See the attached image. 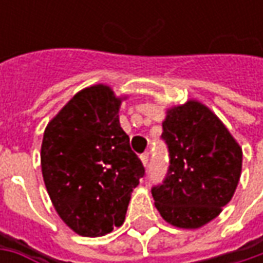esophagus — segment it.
Returning <instances> with one entry per match:
<instances>
[{"mask_svg": "<svg viewBox=\"0 0 263 263\" xmlns=\"http://www.w3.org/2000/svg\"><path fill=\"white\" fill-rule=\"evenodd\" d=\"M140 159H142L143 165L147 168V162H149V152H145V154H142V155H140Z\"/></svg>", "mask_w": 263, "mask_h": 263, "instance_id": "34e87169", "label": "esophagus"}]
</instances>
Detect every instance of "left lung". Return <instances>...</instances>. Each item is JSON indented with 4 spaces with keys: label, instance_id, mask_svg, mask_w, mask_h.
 <instances>
[{
    "label": "left lung",
    "instance_id": "left-lung-1",
    "mask_svg": "<svg viewBox=\"0 0 263 263\" xmlns=\"http://www.w3.org/2000/svg\"><path fill=\"white\" fill-rule=\"evenodd\" d=\"M162 128L170 165L162 183L152 187L155 206L176 227H202L234 195L241 149L219 118L196 101L168 109Z\"/></svg>",
    "mask_w": 263,
    "mask_h": 263
}]
</instances>
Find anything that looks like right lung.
<instances>
[{
	"instance_id": "right-lung-1",
	"label": "right lung",
	"mask_w": 263,
	"mask_h": 263,
	"mask_svg": "<svg viewBox=\"0 0 263 263\" xmlns=\"http://www.w3.org/2000/svg\"><path fill=\"white\" fill-rule=\"evenodd\" d=\"M121 101L96 85L71 98L46 126L41 165L48 195L77 234L99 237L124 222L130 193L145 176L120 126Z\"/></svg>"
}]
</instances>
